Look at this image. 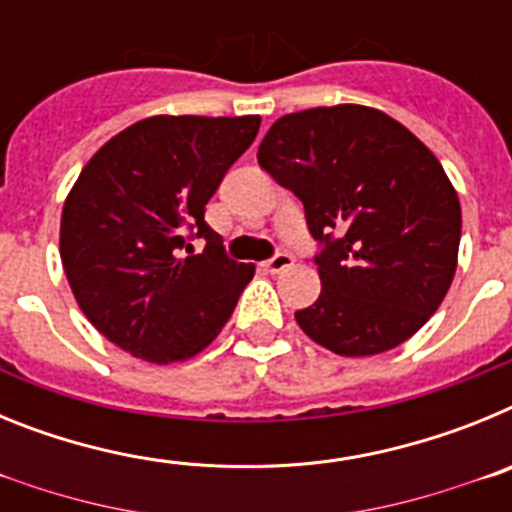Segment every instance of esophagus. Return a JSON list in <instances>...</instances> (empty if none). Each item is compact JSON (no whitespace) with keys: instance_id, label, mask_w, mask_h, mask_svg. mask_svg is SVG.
<instances>
[{"instance_id":"esophagus-1","label":"esophagus","mask_w":512,"mask_h":512,"mask_svg":"<svg viewBox=\"0 0 512 512\" xmlns=\"http://www.w3.org/2000/svg\"><path fill=\"white\" fill-rule=\"evenodd\" d=\"M292 264H295V259H292L289 253H277V256H271L264 266L269 274H279V271H287Z\"/></svg>"}]
</instances>
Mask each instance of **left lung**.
I'll return each mask as SVG.
<instances>
[{
  "mask_svg": "<svg viewBox=\"0 0 512 512\" xmlns=\"http://www.w3.org/2000/svg\"><path fill=\"white\" fill-rule=\"evenodd\" d=\"M259 164L305 205L320 297L295 320L338 356H374L418 333L451 287L461 207L428 148L390 115L336 104L279 117Z\"/></svg>",
  "mask_w": 512,
  "mask_h": 512,
  "instance_id": "8db88e82",
  "label": "left lung"
}]
</instances>
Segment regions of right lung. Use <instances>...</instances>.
I'll return each mask as SVG.
<instances>
[{"label":"right lung","instance_id":"obj_1","mask_svg":"<svg viewBox=\"0 0 512 512\" xmlns=\"http://www.w3.org/2000/svg\"><path fill=\"white\" fill-rule=\"evenodd\" d=\"M259 125V115L146 117L89 158L63 202L71 292L89 323L135 359L200 354L253 279V264L225 256L205 205ZM192 237L206 238L205 252L193 253Z\"/></svg>","mask_w":512,"mask_h":512}]
</instances>
